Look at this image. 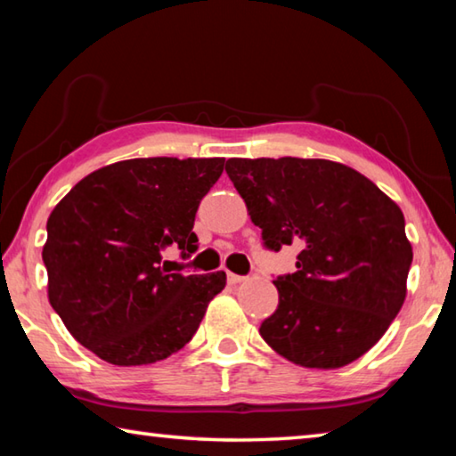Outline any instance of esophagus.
Masks as SVG:
<instances>
[{
  "instance_id": "obj_1",
  "label": "esophagus",
  "mask_w": 456,
  "mask_h": 456,
  "mask_svg": "<svg viewBox=\"0 0 456 456\" xmlns=\"http://www.w3.org/2000/svg\"><path fill=\"white\" fill-rule=\"evenodd\" d=\"M227 280H229L231 283H241V281L245 280V275H237V273L227 272Z\"/></svg>"
}]
</instances>
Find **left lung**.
<instances>
[{
	"mask_svg": "<svg viewBox=\"0 0 456 456\" xmlns=\"http://www.w3.org/2000/svg\"><path fill=\"white\" fill-rule=\"evenodd\" d=\"M264 247L297 245L296 273L261 338L293 364L342 368L384 336L406 297L412 247L404 215L354 168L323 159H229Z\"/></svg>",
	"mask_w": 456,
	"mask_h": 456,
	"instance_id": "8db88e82",
	"label": "left lung"
}]
</instances>
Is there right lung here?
<instances>
[{"label":"right lung","instance_id":"right-lung-1","mask_svg":"<svg viewBox=\"0 0 456 456\" xmlns=\"http://www.w3.org/2000/svg\"><path fill=\"white\" fill-rule=\"evenodd\" d=\"M225 159H130L90 173L53 207L42 259L48 297L78 342L114 366H142L195 336L225 272L171 273L163 249H199L200 199Z\"/></svg>","mask_w":456,"mask_h":456}]
</instances>
